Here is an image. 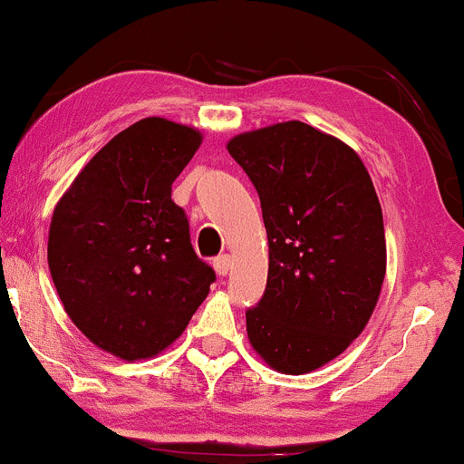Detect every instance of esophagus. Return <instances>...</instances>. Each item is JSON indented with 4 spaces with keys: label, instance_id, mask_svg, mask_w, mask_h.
Here are the masks:
<instances>
[{
    "label": "esophagus",
    "instance_id": "esophagus-1",
    "mask_svg": "<svg viewBox=\"0 0 464 464\" xmlns=\"http://www.w3.org/2000/svg\"><path fill=\"white\" fill-rule=\"evenodd\" d=\"M230 266H232L230 256H219V257L213 259V268L219 276H226L227 272H230Z\"/></svg>",
    "mask_w": 464,
    "mask_h": 464
}]
</instances>
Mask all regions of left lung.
Segmentation results:
<instances>
[{"label": "left lung", "mask_w": 464, "mask_h": 464, "mask_svg": "<svg viewBox=\"0 0 464 464\" xmlns=\"http://www.w3.org/2000/svg\"><path fill=\"white\" fill-rule=\"evenodd\" d=\"M227 151L257 189L268 234L249 342L276 372L308 373L344 353L376 308L386 272L376 189L357 151L297 120L237 135Z\"/></svg>", "instance_id": "obj_1"}]
</instances>
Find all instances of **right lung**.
Wrapping results in <instances>:
<instances>
[{"label": "right lung", "instance_id": "1", "mask_svg": "<svg viewBox=\"0 0 464 464\" xmlns=\"http://www.w3.org/2000/svg\"><path fill=\"white\" fill-rule=\"evenodd\" d=\"M200 143L189 126L139 120L92 156L53 213L48 266L65 313L120 359L164 351L215 281L170 198Z\"/></svg>", "mask_w": 464, "mask_h": 464}]
</instances>
